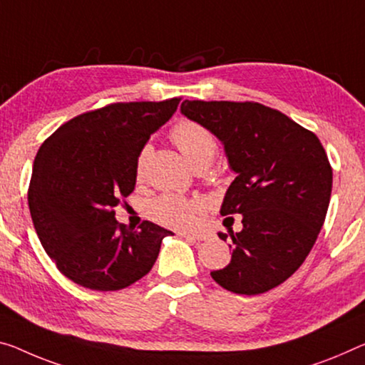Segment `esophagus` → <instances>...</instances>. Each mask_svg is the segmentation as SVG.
I'll return each mask as SVG.
<instances>
[{
	"instance_id": "34e87169",
	"label": "esophagus",
	"mask_w": 365,
	"mask_h": 365,
	"mask_svg": "<svg viewBox=\"0 0 365 365\" xmlns=\"http://www.w3.org/2000/svg\"><path fill=\"white\" fill-rule=\"evenodd\" d=\"M179 237L190 240V241H204L205 240V237H202V235H190V233H179Z\"/></svg>"
}]
</instances>
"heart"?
<instances>
[{
  "label": "heart",
  "instance_id": "heart-1",
  "mask_svg": "<svg viewBox=\"0 0 365 365\" xmlns=\"http://www.w3.org/2000/svg\"><path fill=\"white\" fill-rule=\"evenodd\" d=\"M171 140L175 142L179 151L184 155L190 165L195 166L204 161H212L217 151V140L210 130L190 120H182L171 130ZM150 155L147 145L138 153L135 165V176H143L145 163ZM204 202L200 199L179 197V195H161L150 204V215L155 222L168 228H175L179 232H189L197 227L202 214H204Z\"/></svg>",
  "mask_w": 365,
  "mask_h": 365
}]
</instances>
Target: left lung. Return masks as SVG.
<instances>
[{"mask_svg": "<svg viewBox=\"0 0 365 365\" xmlns=\"http://www.w3.org/2000/svg\"><path fill=\"white\" fill-rule=\"evenodd\" d=\"M181 114L220 140L237 178L222 215H243L232 261L212 271L218 285L240 295L267 292L302 266L329 205L333 171L315 133L257 103L184 101ZM227 241L228 235L218 232ZM232 248V246H230Z\"/></svg>", "mask_w": 365, "mask_h": 365, "instance_id": "8db88e82", "label": "left lung"}]
</instances>
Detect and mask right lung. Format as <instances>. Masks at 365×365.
Listing matches in <instances>:
<instances>
[{
    "mask_svg": "<svg viewBox=\"0 0 365 365\" xmlns=\"http://www.w3.org/2000/svg\"><path fill=\"white\" fill-rule=\"evenodd\" d=\"M181 98L115 103L58 127L34 160L29 210L58 271L83 287L109 292L147 276L170 230L145 220L133 230L114 207L135 189L138 153Z\"/></svg>",
    "mask_w": 365,
    "mask_h": 365,
    "instance_id": "add662e5",
    "label": "right lung"
}]
</instances>
